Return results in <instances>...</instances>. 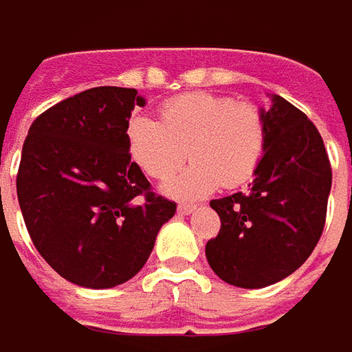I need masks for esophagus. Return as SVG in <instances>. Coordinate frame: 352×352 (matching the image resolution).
Here are the masks:
<instances>
[{"label":"esophagus","mask_w":352,"mask_h":352,"mask_svg":"<svg viewBox=\"0 0 352 352\" xmlns=\"http://www.w3.org/2000/svg\"><path fill=\"white\" fill-rule=\"evenodd\" d=\"M195 210H197V206H195V204H185V202H183V204H179V208H177V212L181 214V216L192 214Z\"/></svg>","instance_id":"esophagus-1"}]
</instances>
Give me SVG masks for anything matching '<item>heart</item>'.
<instances>
[{"mask_svg":"<svg viewBox=\"0 0 352 352\" xmlns=\"http://www.w3.org/2000/svg\"><path fill=\"white\" fill-rule=\"evenodd\" d=\"M267 138L259 104L206 91L169 99L160 109V120L134 115L126 126L130 155L148 177L165 181L187 155L195 162L165 185L175 199H200L220 185L248 183L265 157Z\"/></svg>","mask_w":352,"mask_h":352,"instance_id":"1","label":"heart"}]
</instances>
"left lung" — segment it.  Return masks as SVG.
Listing matches in <instances>:
<instances>
[{
	"mask_svg": "<svg viewBox=\"0 0 352 352\" xmlns=\"http://www.w3.org/2000/svg\"><path fill=\"white\" fill-rule=\"evenodd\" d=\"M267 118V152L248 192L210 200L220 216L206 259L228 285L263 288L292 274L320 241L331 164L308 116L274 95Z\"/></svg>",
	"mask_w": 352,
	"mask_h": 352,
	"instance_id": "8db88e82",
	"label": "left lung"
}]
</instances>
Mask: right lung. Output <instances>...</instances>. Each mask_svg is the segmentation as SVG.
Returning a JSON list of instances; mask_svg holds the SVG:
<instances>
[{
	"mask_svg": "<svg viewBox=\"0 0 352 352\" xmlns=\"http://www.w3.org/2000/svg\"><path fill=\"white\" fill-rule=\"evenodd\" d=\"M144 103L136 89L93 87L36 116L23 144V220L43 259L74 285L130 280L177 210L130 162L128 120Z\"/></svg>",
	"mask_w": 352,
	"mask_h": 352,
	"instance_id": "right-lung-1",
	"label": "right lung"
}]
</instances>
